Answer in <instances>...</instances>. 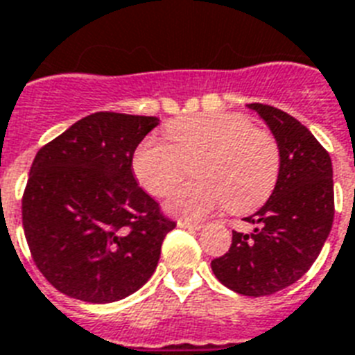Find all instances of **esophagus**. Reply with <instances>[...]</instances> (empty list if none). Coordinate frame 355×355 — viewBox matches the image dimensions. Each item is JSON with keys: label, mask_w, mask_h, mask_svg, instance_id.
<instances>
[{"label": "esophagus", "mask_w": 355, "mask_h": 355, "mask_svg": "<svg viewBox=\"0 0 355 355\" xmlns=\"http://www.w3.org/2000/svg\"><path fill=\"white\" fill-rule=\"evenodd\" d=\"M178 227H184V230H191V232H198L202 224L200 223H189V220H178L177 223Z\"/></svg>", "instance_id": "1"}]
</instances>
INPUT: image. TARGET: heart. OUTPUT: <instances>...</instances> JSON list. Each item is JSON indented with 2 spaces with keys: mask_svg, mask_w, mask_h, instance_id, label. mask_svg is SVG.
Wrapping results in <instances>:
<instances>
[{
  "mask_svg": "<svg viewBox=\"0 0 355 355\" xmlns=\"http://www.w3.org/2000/svg\"><path fill=\"white\" fill-rule=\"evenodd\" d=\"M169 144L146 138L132 155L140 186L164 197L182 180L186 164L200 182L182 186L166 200V209L184 218H202L227 204L248 211L268 198L281 169L277 142L233 112H209L168 123Z\"/></svg>",
  "mask_w": 355,
  "mask_h": 355,
  "instance_id": "b5f03b06",
  "label": "heart"
}]
</instances>
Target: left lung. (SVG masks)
Instances as JSON below:
<instances>
[{
	"instance_id": "obj_1",
	"label": "left lung",
	"mask_w": 355,
	"mask_h": 355,
	"mask_svg": "<svg viewBox=\"0 0 355 355\" xmlns=\"http://www.w3.org/2000/svg\"><path fill=\"white\" fill-rule=\"evenodd\" d=\"M275 138L281 169L261 209L246 217L252 233L233 232L232 246L213 259L215 277L233 292L261 297L290 286L321 253L334 223L332 160L299 120L262 103H248Z\"/></svg>"
}]
</instances>
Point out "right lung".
<instances>
[{"label": "right lung", "instance_id": "obj_1", "mask_svg": "<svg viewBox=\"0 0 355 355\" xmlns=\"http://www.w3.org/2000/svg\"><path fill=\"white\" fill-rule=\"evenodd\" d=\"M157 116L94 112L34 158L23 195V230L37 270L85 302L129 297L157 270L177 224L138 186L132 155Z\"/></svg>", "mask_w": 355, "mask_h": 355}]
</instances>
